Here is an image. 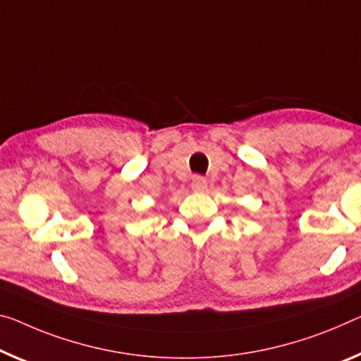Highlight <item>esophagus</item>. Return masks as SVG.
Masks as SVG:
<instances>
[{
    "label": "esophagus",
    "mask_w": 361,
    "mask_h": 361,
    "mask_svg": "<svg viewBox=\"0 0 361 361\" xmlns=\"http://www.w3.org/2000/svg\"><path fill=\"white\" fill-rule=\"evenodd\" d=\"M190 187H192L193 192H204V190H207V187H208V182H207V179H204V177L195 176L192 179Z\"/></svg>",
    "instance_id": "1"
}]
</instances>
